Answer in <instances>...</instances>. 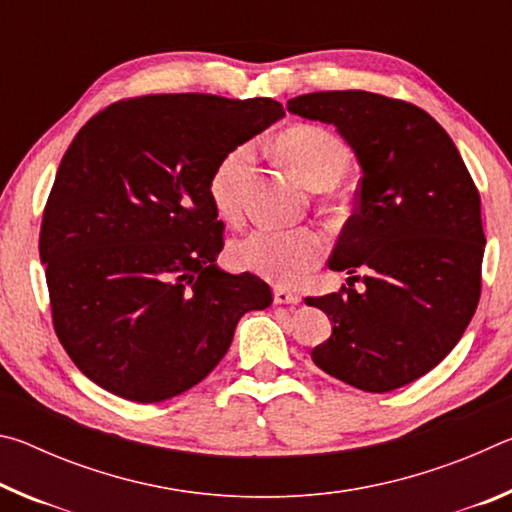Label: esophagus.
<instances>
[{
    "mask_svg": "<svg viewBox=\"0 0 512 512\" xmlns=\"http://www.w3.org/2000/svg\"><path fill=\"white\" fill-rule=\"evenodd\" d=\"M273 300H275V305H298L300 296H298V293H291V291L282 289V287H275L273 289Z\"/></svg>",
    "mask_w": 512,
    "mask_h": 512,
    "instance_id": "1",
    "label": "esophagus"
}]
</instances>
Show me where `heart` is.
<instances>
[{
	"mask_svg": "<svg viewBox=\"0 0 512 512\" xmlns=\"http://www.w3.org/2000/svg\"><path fill=\"white\" fill-rule=\"evenodd\" d=\"M280 160L311 189H329L350 167V151L332 131L300 124L275 140ZM250 160V146L223 155L210 176V198L223 219L237 214V180ZM325 253V239L311 228H253L230 246V262L275 284H296Z\"/></svg>",
	"mask_w": 512,
	"mask_h": 512,
	"instance_id": "obj_1",
	"label": "heart"
}]
</instances>
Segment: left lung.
Returning a JSON list of instances; mask_svg holds the SVG:
<instances>
[{
    "mask_svg": "<svg viewBox=\"0 0 512 512\" xmlns=\"http://www.w3.org/2000/svg\"><path fill=\"white\" fill-rule=\"evenodd\" d=\"M287 110L332 124L361 167L357 210L329 259L348 287L307 298L332 320L311 359L361 391H395L454 350L479 305V192L452 137L413 103L343 90L302 94Z\"/></svg>",
    "mask_w": 512,
    "mask_h": 512,
    "instance_id": "8db88e82",
    "label": "left lung"
}]
</instances>
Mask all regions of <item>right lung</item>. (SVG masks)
I'll return each instance as SVG.
<instances>
[{"label":"right lung","instance_id":"1","mask_svg":"<svg viewBox=\"0 0 512 512\" xmlns=\"http://www.w3.org/2000/svg\"><path fill=\"white\" fill-rule=\"evenodd\" d=\"M284 117L273 99L151 94L112 103L60 160L42 216L51 316L85 377L131 402L189 391L239 318L271 305L257 275L216 264V164Z\"/></svg>","mask_w":512,"mask_h":512}]
</instances>
